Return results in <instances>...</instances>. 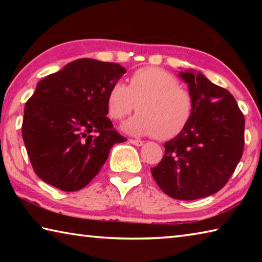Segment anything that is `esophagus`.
I'll use <instances>...</instances> for the list:
<instances>
[{"label":"esophagus","mask_w":262,"mask_h":262,"mask_svg":"<svg viewBox=\"0 0 262 262\" xmlns=\"http://www.w3.org/2000/svg\"><path fill=\"white\" fill-rule=\"evenodd\" d=\"M129 143L136 145V147H141V145L143 144V141H141V140H133V139H130V140H129Z\"/></svg>","instance_id":"1"}]
</instances>
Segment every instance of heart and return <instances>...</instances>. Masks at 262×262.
<instances>
[{"instance_id": "heart-1", "label": "heart", "mask_w": 262, "mask_h": 262, "mask_svg": "<svg viewBox=\"0 0 262 262\" xmlns=\"http://www.w3.org/2000/svg\"><path fill=\"white\" fill-rule=\"evenodd\" d=\"M136 110L139 113L123 123L135 135L172 139L187 126L194 110L193 96L179 85L174 75L157 67L137 69L129 85L117 82L107 94V110L114 120H121Z\"/></svg>"}]
</instances>
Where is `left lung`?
<instances>
[{
	"label": "left lung",
	"instance_id": "8db88e82",
	"mask_svg": "<svg viewBox=\"0 0 262 262\" xmlns=\"http://www.w3.org/2000/svg\"><path fill=\"white\" fill-rule=\"evenodd\" d=\"M193 96L192 118L165 142V154L151 167L155 181L177 200H196L219 192L241 161L245 118L233 96L201 73L181 72Z\"/></svg>",
	"mask_w": 262,
	"mask_h": 262
}]
</instances>
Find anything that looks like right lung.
<instances>
[{
	"label": "right lung",
	"instance_id": "add662e5",
	"mask_svg": "<svg viewBox=\"0 0 262 262\" xmlns=\"http://www.w3.org/2000/svg\"><path fill=\"white\" fill-rule=\"evenodd\" d=\"M125 73L114 62L78 59L37 84L25 104L21 135L41 180L64 192L79 190L111 148L127 141L106 117L110 89Z\"/></svg>",
	"mask_w": 262,
	"mask_h": 262
}]
</instances>
